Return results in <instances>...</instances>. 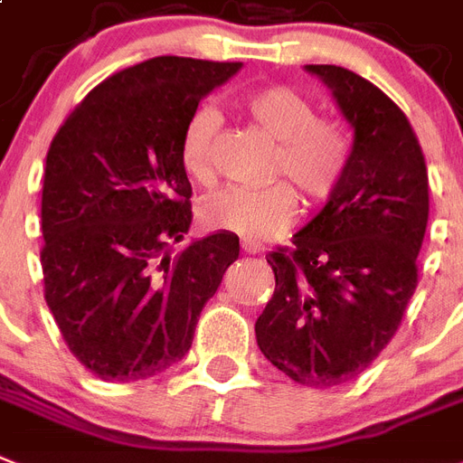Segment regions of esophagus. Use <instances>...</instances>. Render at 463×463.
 Wrapping results in <instances>:
<instances>
[{
  "label": "esophagus",
  "mask_w": 463,
  "mask_h": 463,
  "mask_svg": "<svg viewBox=\"0 0 463 463\" xmlns=\"http://www.w3.org/2000/svg\"><path fill=\"white\" fill-rule=\"evenodd\" d=\"M242 251H247V254H257V251H261V247H259L257 242H250V240H244Z\"/></svg>",
  "instance_id": "1"
}]
</instances>
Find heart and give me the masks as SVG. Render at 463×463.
Here are the masks:
<instances>
[{"mask_svg": "<svg viewBox=\"0 0 463 463\" xmlns=\"http://www.w3.org/2000/svg\"><path fill=\"white\" fill-rule=\"evenodd\" d=\"M240 107L261 130L278 140L270 173L288 175L311 202L335 193L349 164L347 135L335 123L318 118L317 109L285 85L254 90ZM219 111L199 107L180 137V161L187 175L199 183L213 175V145L219 135ZM297 194L288 183L266 187H231L204 204V221L216 231L235 232L250 242H261L295 221Z\"/></svg>", "mask_w": 463, "mask_h": 463, "instance_id": "b5f03b06", "label": "heart"}]
</instances>
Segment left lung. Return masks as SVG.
Segmentation results:
<instances>
[{
	"mask_svg": "<svg viewBox=\"0 0 463 463\" xmlns=\"http://www.w3.org/2000/svg\"><path fill=\"white\" fill-rule=\"evenodd\" d=\"M354 130L349 164L321 212L270 251L276 292L257 318L261 354L307 388L352 381L400 328L419 283L428 171L402 109L362 75L309 63Z\"/></svg>",
	"mask_w": 463,
	"mask_h": 463,
	"instance_id": "left-lung-1",
	"label": "left lung"
}]
</instances>
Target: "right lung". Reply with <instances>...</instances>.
<instances>
[{
  "label": "right lung",
  "instance_id": "obj_1",
  "mask_svg": "<svg viewBox=\"0 0 463 463\" xmlns=\"http://www.w3.org/2000/svg\"><path fill=\"white\" fill-rule=\"evenodd\" d=\"M242 63L154 56L99 82L47 152L44 299L73 356L101 381H145L193 347L197 318L238 259L213 232L171 259L193 223L180 161L187 118Z\"/></svg>",
  "mask_w": 463,
  "mask_h": 463
}]
</instances>
